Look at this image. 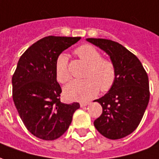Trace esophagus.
I'll return each mask as SVG.
<instances>
[{"instance_id": "obj_1", "label": "esophagus", "mask_w": 159, "mask_h": 159, "mask_svg": "<svg viewBox=\"0 0 159 159\" xmlns=\"http://www.w3.org/2000/svg\"><path fill=\"white\" fill-rule=\"evenodd\" d=\"M87 105H89V102H81L80 103V106L82 107H86Z\"/></svg>"}]
</instances>
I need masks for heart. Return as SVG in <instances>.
I'll return each mask as SVG.
<instances>
[{"instance_id": "obj_1", "label": "heart", "mask_w": 159, "mask_h": 159, "mask_svg": "<svg viewBox=\"0 0 159 159\" xmlns=\"http://www.w3.org/2000/svg\"><path fill=\"white\" fill-rule=\"evenodd\" d=\"M80 58L89 64L84 80H74L64 88V95L70 101L85 102L95 97L101 91L106 92L114 85L116 70L113 62L102 58L98 50L90 45H83L75 51ZM55 75L57 82L65 83L70 79L68 57L64 54L57 57L55 64Z\"/></svg>"}]
</instances>
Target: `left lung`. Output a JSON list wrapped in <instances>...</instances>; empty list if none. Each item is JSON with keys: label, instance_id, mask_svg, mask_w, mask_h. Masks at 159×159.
Wrapping results in <instances>:
<instances>
[{"label": "left lung", "instance_id": "obj_1", "mask_svg": "<svg viewBox=\"0 0 159 159\" xmlns=\"http://www.w3.org/2000/svg\"><path fill=\"white\" fill-rule=\"evenodd\" d=\"M110 57L116 79L106 95L94 102L102 107V114L94 121L104 137L119 139L131 134L141 121L150 99L147 73L137 57L117 42L87 39Z\"/></svg>", "mask_w": 159, "mask_h": 159}]
</instances>
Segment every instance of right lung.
Listing matches in <instances>:
<instances>
[{"mask_svg":"<svg viewBox=\"0 0 159 159\" xmlns=\"http://www.w3.org/2000/svg\"><path fill=\"white\" fill-rule=\"evenodd\" d=\"M81 37L48 36L22 54L12 77L13 100L26 129L35 137L54 140L70 125L78 102H60L62 92L55 75L57 57Z\"/></svg>","mask_w":159,"mask_h":159,"instance_id":"1","label":"right lung"}]
</instances>
